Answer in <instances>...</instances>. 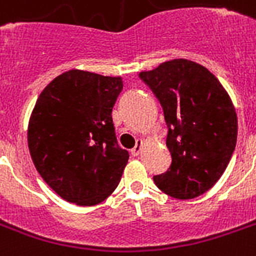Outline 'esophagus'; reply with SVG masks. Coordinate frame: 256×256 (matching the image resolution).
I'll use <instances>...</instances> for the list:
<instances>
[{
    "label": "esophagus",
    "instance_id": "obj_1",
    "mask_svg": "<svg viewBox=\"0 0 256 256\" xmlns=\"http://www.w3.org/2000/svg\"><path fill=\"white\" fill-rule=\"evenodd\" d=\"M142 145H144V141H142V140H138L136 145L132 149V154L134 156V157H136V156H140V154H141Z\"/></svg>",
    "mask_w": 256,
    "mask_h": 256
}]
</instances>
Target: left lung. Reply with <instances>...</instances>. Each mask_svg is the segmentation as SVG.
Wrapping results in <instances>:
<instances>
[{"mask_svg":"<svg viewBox=\"0 0 256 256\" xmlns=\"http://www.w3.org/2000/svg\"><path fill=\"white\" fill-rule=\"evenodd\" d=\"M140 78L161 103L172 164L153 180L164 193L189 200L210 190L235 150L238 116L218 78L200 64L174 58Z\"/></svg>","mask_w":256,"mask_h":256,"instance_id":"8db88e82","label":"left lung"}]
</instances>
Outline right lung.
Here are the masks:
<instances>
[{
    "mask_svg": "<svg viewBox=\"0 0 256 256\" xmlns=\"http://www.w3.org/2000/svg\"><path fill=\"white\" fill-rule=\"evenodd\" d=\"M122 78L71 70L42 90L28 146L42 180L68 202L96 206L118 186L128 152L116 142L112 107Z\"/></svg>",
    "mask_w": 256,
    "mask_h": 256,
    "instance_id": "obj_1",
    "label": "right lung"
}]
</instances>
